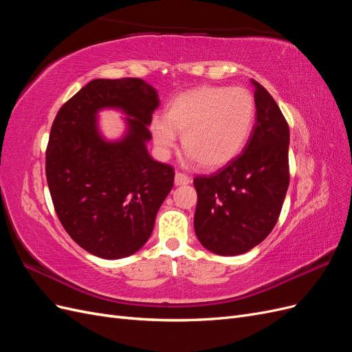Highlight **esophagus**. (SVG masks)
<instances>
[{
  "instance_id": "obj_1",
  "label": "esophagus",
  "mask_w": 352,
  "mask_h": 352,
  "mask_svg": "<svg viewBox=\"0 0 352 352\" xmlns=\"http://www.w3.org/2000/svg\"><path fill=\"white\" fill-rule=\"evenodd\" d=\"M190 184V177L182 172H176L175 175V185L180 186V185H188Z\"/></svg>"
}]
</instances>
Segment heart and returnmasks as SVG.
Segmentation results:
<instances>
[{
	"label": "heart",
	"mask_w": 352,
	"mask_h": 352,
	"mask_svg": "<svg viewBox=\"0 0 352 352\" xmlns=\"http://www.w3.org/2000/svg\"><path fill=\"white\" fill-rule=\"evenodd\" d=\"M255 120V102L243 88L201 87L177 95L164 117L151 120L157 148L168 154L182 135L184 150L201 167L216 168L232 162L247 144Z\"/></svg>",
	"instance_id": "b5f03b06"
}]
</instances>
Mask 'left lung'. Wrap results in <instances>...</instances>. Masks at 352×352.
I'll return each mask as SVG.
<instances>
[{"mask_svg":"<svg viewBox=\"0 0 352 352\" xmlns=\"http://www.w3.org/2000/svg\"><path fill=\"white\" fill-rule=\"evenodd\" d=\"M252 83L257 110L247 145L216 173L194 179L197 238L219 255L243 254L267 238L289 186V126L272 95Z\"/></svg>","mask_w":352,"mask_h":352,"instance_id":"1","label":"left lung"}]
</instances>
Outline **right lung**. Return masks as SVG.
Returning <instances> with one entry per match:
<instances>
[{
  "label": "right lung",
  "instance_id": "add662e5",
  "mask_svg": "<svg viewBox=\"0 0 352 352\" xmlns=\"http://www.w3.org/2000/svg\"><path fill=\"white\" fill-rule=\"evenodd\" d=\"M158 105L157 91L142 79H94L52 122L45 154L52 204L70 238L97 257L116 260L141 250L173 188L175 168L146 150ZM102 108L130 116L120 142L99 135Z\"/></svg>",
  "mask_w": 352,
  "mask_h": 352
}]
</instances>
